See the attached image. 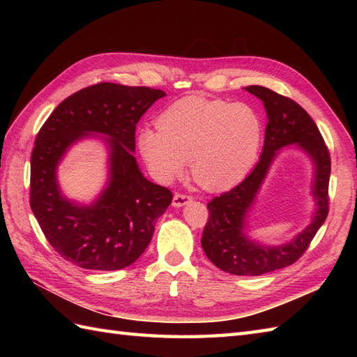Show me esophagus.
Wrapping results in <instances>:
<instances>
[{
	"label": "esophagus",
	"instance_id": "obj_1",
	"mask_svg": "<svg viewBox=\"0 0 357 357\" xmlns=\"http://www.w3.org/2000/svg\"><path fill=\"white\" fill-rule=\"evenodd\" d=\"M190 201H192V196L187 195V193H174V196H173V206L174 207H183Z\"/></svg>",
	"mask_w": 357,
	"mask_h": 357
}]
</instances>
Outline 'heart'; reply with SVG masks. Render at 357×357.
<instances>
[{
  "label": "heart",
  "mask_w": 357,
  "mask_h": 357,
  "mask_svg": "<svg viewBox=\"0 0 357 357\" xmlns=\"http://www.w3.org/2000/svg\"><path fill=\"white\" fill-rule=\"evenodd\" d=\"M144 128L138 147L153 176L170 183L192 161L196 183L210 192L239 184L259 153L264 124L253 105L185 96Z\"/></svg>",
  "instance_id": "heart-1"
}]
</instances>
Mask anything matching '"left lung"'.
<instances>
[{"instance_id": "left-lung-1", "label": "left lung", "mask_w": 357, "mask_h": 357, "mask_svg": "<svg viewBox=\"0 0 357 357\" xmlns=\"http://www.w3.org/2000/svg\"><path fill=\"white\" fill-rule=\"evenodd\" d=\"M245 90L259 98L267 110L268 123L265 127L262 155L242 183L229 192L215 196L207 204L208 219L204 227L201 245L218 268L231 275L259 276L288 267L298 261L325 222L330 210L331 158L319 128L298 102L262 86H248ZM290 143H299L315 161L314 192L318 199V211L314 222L290 245L279 248L255 245L243 234V219L275 150Z\"/></svg>"}]
</instances>
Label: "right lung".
<instances>
[{
	"instance_id": "obj_1",
	"label": "right lung",
	"mask_w": 357,
	"mask_h": 357,
	"mask_svg": "<svg viewBox=\"0 0 357 357\" xmlns=\"http://www.w3.org/2000/svg\"><path fill=\"white\" fill-rule=\"evenodd\" d=\"M162 90L113 82L81 89L52 112L30 159V207L45 239L86 270H121L150 244L156 219L172 204L167 187L142 176L132 151L136 124ZM90 131L107 134L111 184L93 206L79 208L57 190L56 165L70 143Z\"/></svg>"
}]
</instances>
